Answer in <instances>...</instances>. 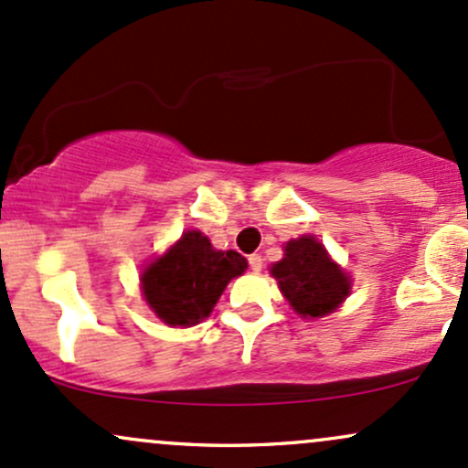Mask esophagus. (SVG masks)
Returning <instances> with one entry per match:
<instances>
[{
	"label": "esophagus",
	"instance_id": "1",
	"mask_svg": "<svg viewBox=\"0 0 468 468\" xmlns=\"http://www.w3.org/2000/svg\"><path fill=\"white\" fill-rule=\"evenodd\" d=\"M249 266H250V271L252 272H260L261 271V266H264V260H261V255H250L249 257Z\"/></svg>",
	"mask_w": 468,
	"mask_h": 468
}]
</instances>
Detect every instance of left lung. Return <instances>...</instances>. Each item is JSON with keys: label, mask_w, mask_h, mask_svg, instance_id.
<instances>
[{"label": "left lung", "mask_w": 468, "mask_h": 468, "mask_svg": "<svg viewBox=\"0 0 468 468\" xmlns=\"http://www.w3.org/2000/svg\"><path fill=\"white\" fill-rule=\"evenodd\" d=\"M279 290L303 319H321L335 313L350 294L352 282L341 266L332 261L325 246L314 235H302L283 246V260L271 266Z\"/></svg>", "instance_id": "obj_1"}]
</instances>
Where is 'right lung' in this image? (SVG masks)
I'll use <instances>...</instances> for the list:
<instances>
[{"label": "right lung", "instance_id": "obj_1", "mask_svg": "<svg viewBox=\"0 0 468 468\" xmlns=\"http://www.w3.org/2000/svg\"><path fill=\"white\" fill-rule=\"evenodd\" d=\"M249 261L238 250H216L200 230H185L165 255L143 271L144 302L171 327H191L211 314L233 277Z\"/></svg>", "mask_w": 468, "mask_h": 468}]
</instances>
